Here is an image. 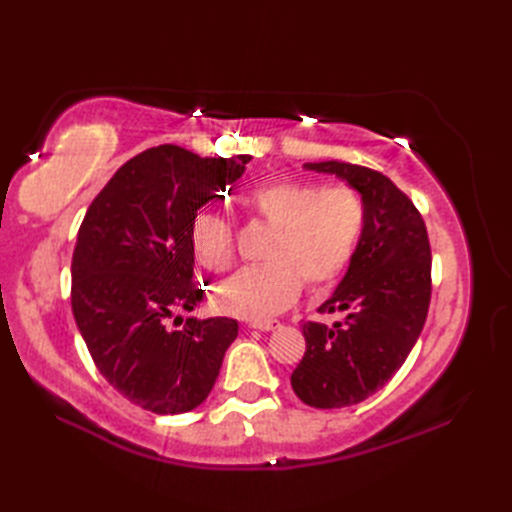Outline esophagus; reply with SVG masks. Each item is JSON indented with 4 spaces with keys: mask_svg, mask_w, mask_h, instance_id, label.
<instances>
[{
    "mask_svg": "<svg viewBox=\"0 0 512 512\" xmlns=\"http://www.w3.org/2000/svg\"><path fill=\"white\" fill-rule=\"evenodd\" d=\"M279 321H250L248 328L253 330H262V332H270V330H277L279 328Z\"/></svg>",
    "mask_w": 512,
    "mask_h": 512,
    "instance_id": "34e87169",
    "label": "esophagus"
}]
</instances>
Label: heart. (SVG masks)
Returning <instances> with one entry per match:
<instances>
[{
    "label": "heart",
    "instance_id": "obj_1",
    "mask_svg": "<svg viewBox=\"0 0 512 512\" xmlns=\"http://www.w3.org/2000/svg\"><path fill=\"white\" fill-rule=\"evenodd\" d=\"M244 209L270 226L264 264L244 266L215 290L217 308L239 319L264 321L310 290L332 286L361 242L367 206L347 184L321 187L310 180H273L244 198ZM191 250L198 264L224 273L233 264V228L222 215L200 211L191 222Z\"/></svg>",
    "mask_w": 512,
    "mask_h": 512
}]
</instances>
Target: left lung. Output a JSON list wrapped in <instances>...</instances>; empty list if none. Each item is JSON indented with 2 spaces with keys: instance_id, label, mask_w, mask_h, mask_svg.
<instances>
[{
  "instance_id": "obj_1",
  "label": "left lung",
  "mask_w": 512,
  "mask_h": 512,
  "mask_svg": "<svg viewBox=\"0 0 512 512\" xmlns=\"http://www.w3.org/2000/svg\"><path fill=\"white\" fill-rule=\"evenodd\" d=\"M303 167L345 180L367 206L347 273L319 308L343 319L301 325L306 354L290 376L306 405L341 409L383 387L416 345L431 301V248L422 215L383 173L339 160Z\"/></svg>"
}]
</instances>
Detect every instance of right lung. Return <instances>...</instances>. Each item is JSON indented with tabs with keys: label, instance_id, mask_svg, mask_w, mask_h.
I'll return each instance as SVG.
<instances>
[{
	"label": "right lung",
	"instance_id": "add662e5",
	"mask_svg": "<svg viewBox=\"0 0 512 512\" xmlns=\"http://www.w3.org/2000/svg\"><path fill=\"white\" fill-rule=\"evenodd\" d=\"M248 160L151 147L114 173L79 228L74 321L107 383L158 416L202 405L237 339L235 319L189 317L180 330H167V319L204 297L193 284V217Z\"/></svg>",
	"mask_w": 512,
	"mask_h": 512
}]
</instances>
